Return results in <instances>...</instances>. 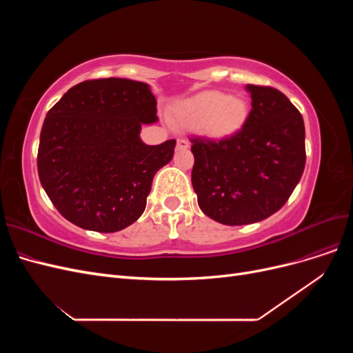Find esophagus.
I'll list each match as a JSON object with an SVG mask.
<instances>
[{
	"label": "esophagus",
	"mask_w": 353,
	"mask_h": 353,
	"mask_svg": "<svg viewBox=\"0 0 353 353\" xmlns=\"http://www.w3.org/2000/svg\"><path fill=\"white\" fill-rule=\"evenodd\" d=\"M188 147H190V143L187 140H184V138H178V140H176L178 150H187Z\"/></svg>",
	"instance_id": "esophagus-1"
}]
</instances>
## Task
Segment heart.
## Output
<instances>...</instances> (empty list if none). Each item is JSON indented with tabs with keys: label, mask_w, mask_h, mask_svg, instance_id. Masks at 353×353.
Here are the masks:
<instances>
[{
	"label": "heart",
	"mask_w": 353,
	"mask_h": 353,
	"mask_svg": "<svg viewBox=\"0 0 353 353\" xmlns=\"http://www.w3.org/2000/svg\"><path fill=\"white\" fill-rule=\"evenodd\" d=\"M249 116L244 100L219 91H206L181 101L172 112L174 123L200 131L213 140H222L239 132Z\"/></svg>",
	"instance_id": "heart-1"
}]
</instances>
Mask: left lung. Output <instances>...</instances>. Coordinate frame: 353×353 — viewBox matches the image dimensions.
<instances>
[{
    "label": "left lung",
    "mask_w": 353,
    "mask_h": 353,
    "mask_svg": "<svg viewBox=\"0 0 353 353\" xmlns=\"http://www.w3.org/2000/svg\"><path fill=\"white\" fill-rule=\"evenodd\" d=\"M245 91L252 110L237 134L191 140L199 206L223 225H248L280 210L306 162L303 117L292 101L271 87L249 83Z\"/></svg>",
    "instance_id": "8db88e82"
}]
</instances>
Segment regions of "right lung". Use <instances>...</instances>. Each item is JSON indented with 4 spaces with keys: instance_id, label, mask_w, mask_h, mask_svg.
<instances>
[{
    "instance_id": "add662e5",
    "label": "right lung",
    "mask_w": 353,
    "mask_h": 353,
    "mask_svg": "<svg viewBox=\"0 0 353 353\" xmlns=\"http://www.w3.org/2000/svg\"><path fill=\"white\" fill-rule=\"evenodd\" d=\"M144 82L108 78L72 87L42 125L38 175L52 205L74 225L116 232L143 215L153 178L172 160L175 140L141 141L157 121Z\"/></svg>"
}]
</instances>
